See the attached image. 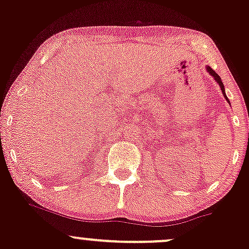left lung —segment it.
<instances>
[{"label": "left lung", "instance_id": "left-lung-1", "mask_svg": "<svg viewBox=\"0 0 249 249\" xmlns=\"http://www.w3.org/2000/svg\"><path fill=\"white\" fill-rule=\"evenodd\" d=\"M206 71L209 72V74L211 75V76H213V78H214V81H216L217 83H218V86L219 87H221V90H222V93H223V96L224 98H226V100L228 101V103L230 104V101H229V99L227 98V94H226V89H224V86H223V82H222V80H221V77H219V75H217L216 74V71H214V70H213L211 69L210 67H209V65H206Z\"/></svg>", "mask_w": 249, "mask_h": 249}]
</instances>
